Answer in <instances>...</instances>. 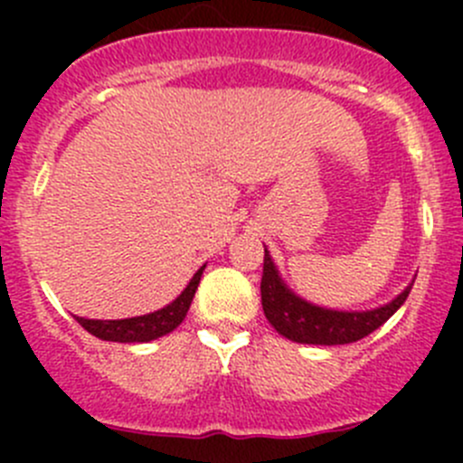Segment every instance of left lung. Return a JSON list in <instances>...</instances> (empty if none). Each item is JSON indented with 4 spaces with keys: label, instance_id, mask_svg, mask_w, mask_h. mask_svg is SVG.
Segmentation results:
<instances>
[{
    "label": "left lung",
    "instance_id": "obj_1",
    "mask_svg": "<svg viewBox=\"0 0 463 463\" xmlns=\"http://www.w3.org/2000/svg\"><path fill=\"white\" fill-rule=\"evenodd\" d=\"M414 282L387 305L367 311L326 309L298 296L279 275L278 266L264 249V275H261V309L266 320L284 338L302 345H347L365 338L385 325L401 309Z\"/></svg>",
    "mask_w": 463,
    "mask_h": 463
}]
</instances>
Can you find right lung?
<instances>
[{
  "instance_id": "right-lung-1",
  "label": "right lung",
  "mask_w": 463,
  "mask_h": 463,
  "mask_svg": "<svg viewBox=\"0 0 463 463\" xmlns=\"http://www.w3.org/2000/svg\"><path fill=\"white\" fill-rule=\"evenodd\" d=\"M203 269L205 264L193 275L188 287L170 305H165L158 311H152V314L123 320H89L78 318L76 316V320L85 326L89 334H93L100 340H111V343H149V340L161 338V335L175 331L184 322L185 316H188L194 293H197L199 282H202Z\"/></svg>"
}]
</instances>
